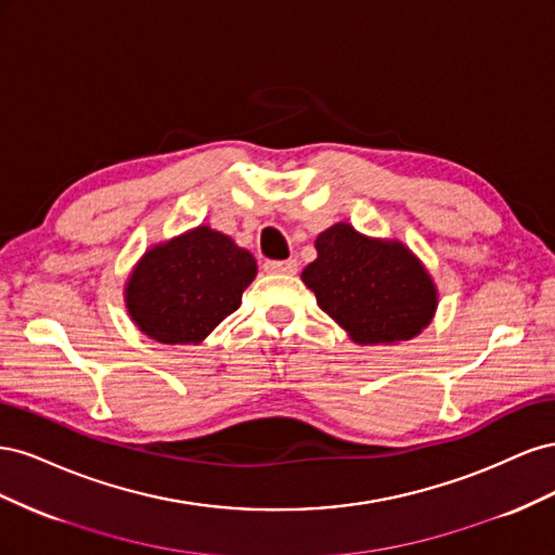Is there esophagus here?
Segmentation results:
<instances>
[{
    "label": "esophagus",
    "instance_id": "obj_1",
    "mask_svg": "<svg viewBox=\"0 0 555 555\" xmlns=\"http://www.w3.org/2000/svg\"><path fill=\"white\" fill-rule=\"evenodd\" d=\"M263 271L266 273H284V275H292L298 271V261L296 259H268L263 263Z\"/></svg>",
    "mask_w": 555,
    "mask_h": 555
}]
</instances>
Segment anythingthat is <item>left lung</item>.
Masks as SVG:
<instances>
[{"label": "left lung", "instance_id": "obj_1", "mask_svg": "<svg viewBox=\"0 0 555 555\" xmlns=\"http://www.w3.org/2000/svg\"><path fill=\"white\" fill-rule=\"evenodd\" d=\"M317 259L304 282L317 306L354 343H400L428 326L438 306L433 280L412 251L396 241L365 238L349 224L319 233Z\"/></svg>", "mask_w": 555, "mask_h": 555}]
</instances>
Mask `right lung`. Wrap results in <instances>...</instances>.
Returning a JSON list of instances; mask_svg holds the SVG:
<instances>
[{
    "mask_svg": "<svg viewBox=\"0 0 555 555\" xmlns=\"http://www.w3.org/2000/svg\"><path fill=\"white\" fill-rule=\"evenodd\" d=\"M257 275L247 249L198 227L147 251L127 284V308L137 326L164 345L201 343L241 308Z\"/></svg>",
    "mask_w": 555,
    "mask_h": 555,
    "instance_id": "add662e5",
    "label": "right lung"
}]
</instances>
